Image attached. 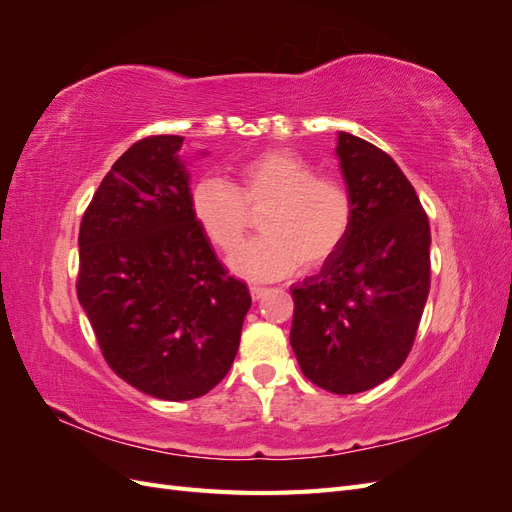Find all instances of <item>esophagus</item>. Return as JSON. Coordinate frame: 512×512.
<instances>
[{"mask_svg":"<svg viewBox=\"0 0 512 512\" xmlns=\"http://www.w3.org/2000/svg\"><path fill=\"white\" fill-rule=\"evenodd\" d=\"M250 294H252V299L254 301H258V299H262L267 294V288H262V286H250Z\"/></svg>","mask_w":512,"mask_h":512,"instance_id":"obj_1","label":"esophagus"}]
</instances>
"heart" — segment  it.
I'll return each instance as SVG.
<instances>
[{
    "mask_svg": "<svg viewBox=\"0 0 512 512\" xmlns=\"http://www.w3.org/2000/svg\"><path fill=\"white\" fill-rule=\"evenodd\" d=\"M190 209L205 237L224 252L235 250L250 228V209L262 211V232L228 258L232 273L271 282L294 269H316L348 241L356 203L348 185L290 151H267L237 166V185L203 175L190 192Z\"/></svg>",
    "mask_w": 512,
    "mask_h": 512,
    "instance_id": "obj_1",
    "label": "heart"
}]
</instances>
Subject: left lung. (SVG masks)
Masks as SVG:
<instances>
[{
	"mask_svg": "<svg viewBox=\"0 0 512 512\" xmlns=\"http://www.w3.org/2000/svg\"><path fill=\"white\" fill-rule=\"evenodd\" d=\"M356 203L348 241L292 286L290 346L305 378L335 395L374 389L404 365L429 294V220L395 160L337 132Z\"/></svg>",
	"mask_w": 512,
	"mask_h": 512,
	"instance_id": "1",
	"label": "left lung"
}]
</instances>
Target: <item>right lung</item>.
<instances>
[{"label": "right lung", "mask_w": 512, "mask_h": 512, "mask_svg": "<svg viewBox=\"0 0 512 512\" xmlns=\"http://www.w3.org/2000/svg\"><path fill=\"white\" fill-rule=\"evenodd\" d=\"M181 147L149 136L108 170L83 215L76 282L106 363L166 401L222 382L252 305L194 220Z\"/></svg>", "instance_id": "1"}]
</instances>
